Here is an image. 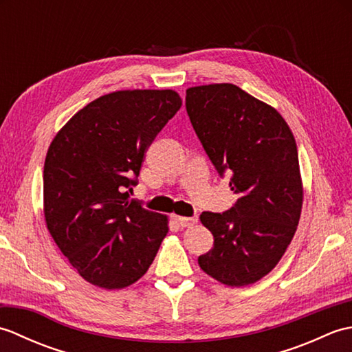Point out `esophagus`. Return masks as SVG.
<instances>
[{
  "label": "esophagus",
  "mask_w": 352,
  "mask_h": 352,
  "mask_svg": "<svg viewBox=\"0 0 352 352\" xmlns=\"http://www.w3.org/2000/svg\"><path fill=\"white\" fill-rule=\"evenodd\" d=\"M175 221L180 223L182 227H184V228H190V227H193L198 222L197 216H192V218H186V216H175Z\"/></svg>",
  "instance_id": "1"
}]
</instances>
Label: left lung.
<instances>
[{"instance_id":"1","label":"left lung","mask_w":352,"mask_h":352,"mask_svg":"<svg viewBox=\"0 0 352 352\" xmlns=\"http://www.w3.org/2000/svg\"><path fill=\"white\" fill-rule=\"evenodd\" d=\"M186 110L208 159L237 193L227 212H203L213 248L198 257L212 278L241 287L278 263L300 222L302 182L294 134L269 104L230 83L189 87Z\"/></svg>"}]
</instances>
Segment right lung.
<instances>
[{"label": "right lung", "mask_w": 352, "mask_h": 352, "mask_svg": "<svg viewBox=\"0 0 352 352\" xmlns=\"http://www.w3.org/2000/svg\"><path fill=\"white\" fill-rule=\"evenodd\" d=\"M182 107L175 91H118L78 110L43 166L47 228L94 286L124 289L151 266L168 218L130 199L148 146Z\"/></svg>", "instance_id": "right-lung-1"}]
</instances>
